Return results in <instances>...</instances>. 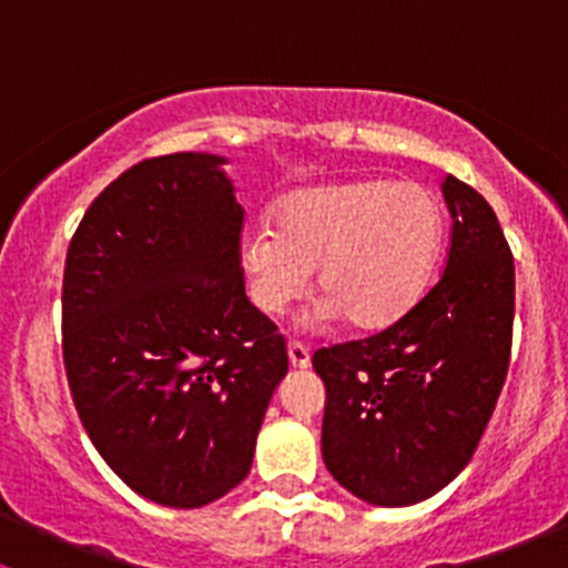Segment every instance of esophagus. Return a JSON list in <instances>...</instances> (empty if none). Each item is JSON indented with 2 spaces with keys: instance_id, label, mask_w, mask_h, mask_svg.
Returning a JSON list of instances; mask_svg holds the SVG:
<instances>
[{
  "instance_id": "34e87169",
  "label": "esophagus",
  "mask_w": 568,
  "mask_h": 568,
  "mask_svg": "<svg viewBox=\"0 0 568 568\" xmlns=\"http://www.w3.org/2000/svg\"><path fill=\"white\" fill-rule=\"evenodd\" d=\"M288 359L294 368H307V365H311V348L300 341H291L288 343Z\"/></svg>"
}]
</instances>
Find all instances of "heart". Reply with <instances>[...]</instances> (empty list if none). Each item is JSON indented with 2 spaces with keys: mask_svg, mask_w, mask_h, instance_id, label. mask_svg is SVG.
<instances>
[{
  "mask_svg": "<svg viewBox=\"0 0 568 568\" xmlns=\"http://www.w3.org/2000/svg\"><path fill=\"white\" fill-rule=\"evenodd\" d=\"M272 222L239 242L252 305L280 316L305 296L316 268L321 316H346L359 332L385 329L415 307L445 239L437 194L393 178L296 189L274 205Z\"/></svg>",
  "mask_w": 568,
  "mask_h": 568,
  "instance_id": "obj_1",
  "label": "heart"
}]
</instances>
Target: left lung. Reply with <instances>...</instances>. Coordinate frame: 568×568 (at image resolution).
I'll return each mask as SVG.
<instances>
[{"label":"left lung","instance_id":"left-lung-1","mask_svg":"<svg viewBox=\"0 0 568 568\" xmlns=\"http://www.w3.org/2000/svg\"><path fill=\"white\" fill-rule=\"evenodd\" d=\"M450 244L437 283L404 318L313 354L326 387L321 454L374 506H412L467 467L506 385L514 255L491 205L443 181Z\"/></svg>","mask_w":568,"mask_h":568}]
</instances>
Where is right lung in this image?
<instances>
[{
  "label": "right lung",
  "instance_id": "1",
  "mask_svg": "<svg viewBox=\"0 0 568 568\" xmlns=\"http://www.w3.org/2000/svg\"><path fill=\"white\" fill-rule=\"evenodd\" d=\"M225 159H142L90 203L62 274V359L95 450L136 495L200 508L242 484L274 387L277 324L247 300Z\"/></svg>",
  "mask_w": 568,
  "mask_h": 568
}]
</instances>
